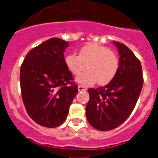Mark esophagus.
<instances>
[{
	"label": "esophagus",
	"mask_w": 158,
	"mask_h": 158,
	"mask_svg": "<svg viewBox=\"0 0 158 158\" xmlns=\"http://www.w3.org/2000/svg\"><path fill=\"white\" fill-rule=\"evenodd\" d=\"M78 90H79V91H83V90H87V87H83V86H82V85H79Z\"/></svg>",
	"instance_id": "34e87169"
}]
</instances>
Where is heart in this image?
<instances>
[{
	"label": "heart",
	"mask_w": 158,
	"mask_h": 158,
	"mask_svg": "<svg viewBox=\"0 0 158 158\" xmlns=\"http://www.w3.org/2000/svg\"><path fill=\"white\" fill-rule=\"evenodd\" d=\"M68 71L78 75L76 81L83 86H91L98 81L99 85L110 83L117 75L119 61L117 55L113 51L102 45L89 43L79 50V56L68 54L64 59Z\"/></svg>",
	"instance_id": "heart-1"
}]
</instances>
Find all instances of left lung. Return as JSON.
<instances>
[{"instance_id":"1","label":"left lung","mask_w":158,"mask_h":158,"mask_svg":"<svg viewBox=\"0 0 158 158\" xmlns=\"http://www.w3.org/2000/svg\"><path fill=\"white\" fill-rule=\"evenodd\" d=\"M114 44L120 56L117 75L104 87L88 89L90 99L86 106L88 123L102 131L113 130L128 118L143 86L139 60L125 44Z\"/></svg>"}]
</instances>
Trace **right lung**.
<instances>
[{"mask_svg":"<svg viewBox=\"0 0 158 158\" xmlns=\"http://www.w3.org/2000/svg\"><path fill=\"white\" fill-rule=\"evenodd\" d=\"M69 46L51 38L28 52L20 67L22 99L27 113L42 127L54 128L64 123L78 92V86L64 62Z\"/></svg>","mask_w":158,"mask_h":158,"instance_id":"add662e5","label":"right lung"}]
</instances>
